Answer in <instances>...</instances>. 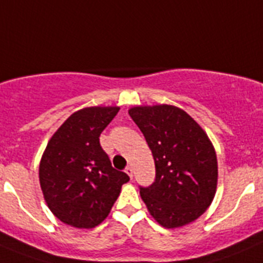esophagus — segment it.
<instances>
[{
    "mask_svg": "<svg viewBox=\"0 0 263 263\" xmlns=\"http://www.w3.org/2000/svg\"><path fill=\"white\" fill-rule=\"evenodd\" d=\"M125 173H126V174H127V175H129V176H130V178L133 179V173H134V171H133V167H130V166H127V167H126V168H125Z\"/></svg>",
    "mask_w": 263,
    "mask_h": 263,
    "instance_id": "1",
    "label": "esophagus"
}]
</instances>
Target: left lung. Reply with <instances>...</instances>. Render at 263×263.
Listing matches in <instances>:
<instances>
[{
  "label": "left lung",
  "mask_w": 263,
  "mask_h": 263,
  "mask_svg": "<svg viewBox=\"0 0 263 263\" xmlns=\"http://www.w3.org/2000/svg\"><path fill=\"white\" fill-rule=\"evenodd\" d=\"M130 117L145 136L155 182L139 194L155 221L167 229L200 217L217 188V158L203 127L174 105L133 106Z\"/></svg>",
  "instance_id": "obj_1"
}]
</instances>
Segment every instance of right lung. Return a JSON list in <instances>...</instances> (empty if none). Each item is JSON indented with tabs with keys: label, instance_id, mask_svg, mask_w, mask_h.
Wrapping results in <instances>:
<instances>
[{
	"label": "right lung",
	"instance_id": "obj_1",
	"mask_svg": "<svg viewBox=\"0 0 263 263\" xmlns=\"http://www.w3.org/2000/svg\"><path fill=\"white\" fill-rule=\"evenodd\" d=\"M118 106H89L69 116L48 141L39 163L47 206L62 222L90 229L108 217L129 176L113 168L100 134Z\"/></svg>",
	"mask_w": 263,
	"mask_h": 263
}]
</instances>
